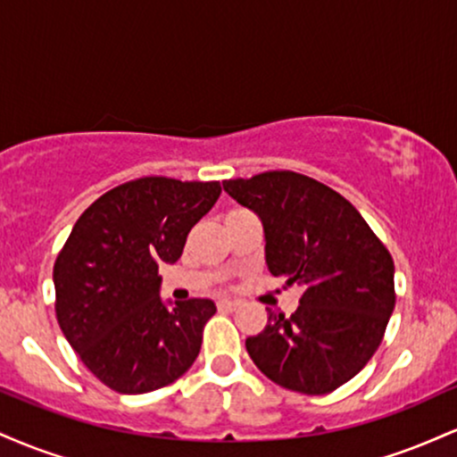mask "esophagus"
Listing matches in <instances>:
<instances>
[{"mask_svg": "<svg viewBox=\"0 0 457 457\" xmlns=\"http://www.w3.org/2000/svg\"><path fill=\"white\" fill-rule=\"evenodd\" d=\"M217 305H219V309H225V312H234V309L238 307V301H232V298H221Z\"/></svg>", "mask_w": 457, "mask_h": 457, "instance_id": "34e87169", "label": "esophagus"}]
</instances>
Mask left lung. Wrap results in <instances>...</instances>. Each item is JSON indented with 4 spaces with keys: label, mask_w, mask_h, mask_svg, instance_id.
I'll return each instance as SVG.
<instances>
[{
    "label": "left lung",
    "mask_w": 457,
    "mask_h": 457,
    "mask_svg": "<svg viewBox=\"0 0 457 457\" xmlns=\"http://www.w3.org/2000/svg\"><path fill=\"white\" fill-rule=\"evenodd\" d=\"M228 195L264 225L270 275L305 292L290 318L246 337V353L283 389L324 395L374 356L395 307L391 253L348 199L296 171L225 180Z\"/></svg>",
    "instance_id": "obj_1"
}]
</instances>
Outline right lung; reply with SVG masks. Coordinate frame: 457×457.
Wrapping results in <instances>:
<instances>
[{"label": "right lung", "instance_id": "add662e5", "mask_svg": "<svg viewBox=\"0 0 457 457\" xmlns=\"http://www.w3.org/2000/svg\"><path fill=\"white\" fill-rule=\"evenodd\" d=\"M221 195L219 182L148 176L112 188L77 219L54 266L55 316L83 365L127 395L161 389L197 359L217 307L161 301L162 264Z\"/></svg>", "mask_w": 457, "mask_h": 457}]
</instances>
